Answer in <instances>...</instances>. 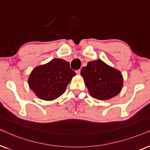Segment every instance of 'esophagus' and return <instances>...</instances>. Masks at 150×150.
<instances>
[{"mask_svg":"<svg viewBox=\"0 0 150 150\" xmlns=\"http://www.w3.org/2000/svg\"><path fill=\"white\" fill-rule=\"evenodd\" d=\"M76 73L77 74H81V70H80V69H78V70H76Z\"/></svg>","mask_w":150,"mask_h":150,"instance_id":"34e87169","label":"esophagus"}]
</instances>
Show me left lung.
I'll return each mask as SVG.
<instances>
[{
	"label": "left lung",
	"instance_id": "1",
	"mask_svg": "<svg viewBox=\"0 0 150 150\" xmlns=\"http://www.w3.org/2000/svg\"><path fill=\"white\" fill-rule=\"evenodd\" d=\"M81 74L90 95L96 99H111L122 89L123 76L120 71L100 59L89 61L82 68Z\"/></svg>",
	"mask_w": 150,
	"mask_h": 150
}]
</instances>
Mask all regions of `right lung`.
Listing matches in <instances>:
<instances>
[{
  "mask_svg": "<svg viewBox=\"0 0 150 150\" xmlns=\"http://www.w3.org/2000/svg\"><path fill=\"white\" fill-rule=\"evenodd\" d=\"M75 75L69 62L54 59L46 64L35 67L28 78V83L39 98L49 101L62 95Z\"/></svg>",
  "mask_w": 150,
  "mask_h": 150,
  "instance_id": "add662e5",
  "label": "right lung"
}]
</instances>
